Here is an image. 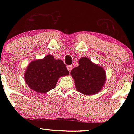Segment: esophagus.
Listing matches in <instances>:
<instances>
[{"mask_svg":"<svg viewBox=\"0 0 134 134\" xmlns=\"http://www.w3.org/2000/svg\"><path fill=\"white\" fill-rule=\"evenodd\" d=\"M67 69H68L69 71L70 72V71H71L72 68H73V67H72V65H68L67 67Z\"/></svg>","mask_w":134,"mask_h":134,"instance_id":"obj_1","label":"esophagus"}]
</instances>
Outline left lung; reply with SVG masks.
Here are the masks:
<instances>
[{
  "label": "left lung",
  "mask_w": 134,
  "mask_h": 134,
  "mask_svg": "<svg viewBox=\"0 0 134 134\" xmlns=\"http://www.w3.org/2000/svg\"><path fill=\"white\" fill-rule=\"evenodd\" d=\"M70 75L74 80L77 91L87 96L100 92L107 81L103 67L91 62L87 57L80 58L79 66L72 69Z\"/></svg>",
  "instance_id": "obj_1"
}]
</instances>
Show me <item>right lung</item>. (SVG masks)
Segmentation results:
<instances>
[{
  "label": "right lung",
  "instance_id": "add662e5",
  "mask_svg": "<svg viewBox=\"0 0 134 134\" xmlns=\"http://www.w3.org/2000/svg\"><path fill=\"white\" fill-rule=\"evenodd\" d=\"M69 74L62 60L53 55L31 61L24 74V81L31 90L38 93H46L56 87L58 79Z\"/></svg>",
  "mask_w": 134,
  "mask_h": 134
}]
</instances>
